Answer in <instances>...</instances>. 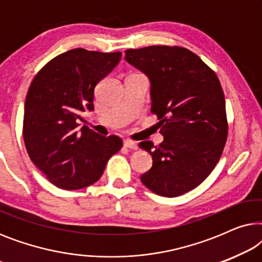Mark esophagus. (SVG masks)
<instances>
[{"instance_id": "esophagus-1", "label": "esophagus", "mask_w": 262, "mask_h": 262, "mask_svg": "<svg viewBox=\"0 0 262 262\" xmlns=\"http://www.w3.org/2000/svg\"><path fill=\"white\" fill-rule=\"evenodd\" d=\"M124 146H125V148H128V149H132V150H137L138 149L137 143L131 141V139H125Z\"/></svg>"}]
</instances>
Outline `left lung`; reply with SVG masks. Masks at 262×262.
<instances>
[{
	"label": "left lung",
	"mask_w": 262,
	"mask_h": 262,
	"mask_svg": "<svg viewBox=\"0 0 262 262\" xmlns=\"http://www.w3.org/2000/svg\"><path fill=\"white\" fill-rule=\"evenodd\" d=\"M125 59L151 82V113L163 142L139 143L152 157L141 177L156 194L174 198L199 186L214 169L228 138L224 93L217 75L181 46L126 50Z\"/></svg>",
	"instance_id": "1"
}]
</instances>
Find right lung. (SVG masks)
<instances>
[{
    "label": "right lung",
    "instance_id": "add662e5",
    "mask_svg": "<svg viewBox=\"0 0 262 262\" xmlns=\"http://www.w3.org/2000/svg\"><path fill=\"white\" fill-rule=\"evenodd\" d=\"M121 59V52L74 49L46 63L25 101L23 135L32 162L62 189H81L101 178L107 161L123 146L116 135L103 137L78 128L84 111L94 110V91Z\"/></svg>",
    "mask_w": 262,
    "mask_h": 262
}]
</instances>
